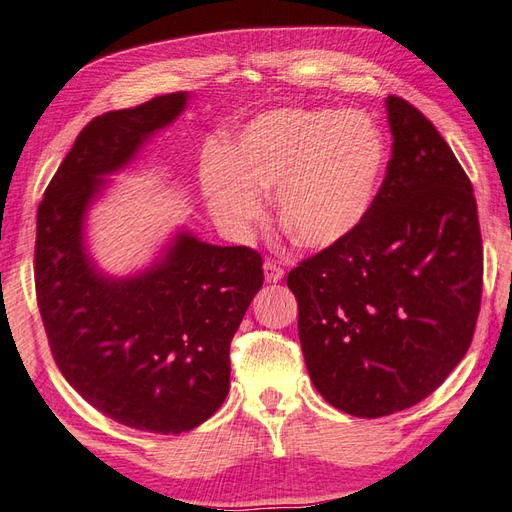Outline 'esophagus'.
I'll use <instances>...</instances> for the list:
<instances>
[{"mask_svg": "<svg viewBox=\"0 0 512 512\" xmlns=\"http://www.w3.org/2000/svg\"><path fill=\"white\" fill-rule=\"evenodd\" d=\"M264 274H266V281L268 283H279L283 279V268H279L274 261H266L264 264Z\"/></svg>", "mask_w": 512, "mask_h": 512, "instance_id": "34e87169", "label": "esophagus"}]
</instances>
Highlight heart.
Here are the masks:
<instances>
[{
	"instance_id": "heart-1",
	"label": "heart",
	"mask_w": 512,
	"mask_h": 512,
	"mask_svg": "<svg viewBox=\"0 0 512 512\" xmlns=\"http://www.w3.org/2000/svg\"><path fill=\"white\" fill-rule=\"evenodd\" d=\"M385 138L368 114L277 108L255 116L222 155L201 164L209 216L229 235L261 216V192L292 240L311 251L346 242L370 216L385 170Z\"/></svg>"
}]
</instances>
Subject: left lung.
I'll use <instances>...</instances> for the list:
<instances>
[{"label":"left lung","mask_w":512,"mask_h":512,"mask_svg":"<svg viewBox=\"0 0 512 512\" xmlns=\"http://www.w3.org/2000/svg\"><path fill=\"white\" fill-rule=\"evenodd\" d=\"M385 106L391 160L370 216L287 274L311 383L355 417L430 396L465 357L482 296L471 181L422 112Z\"/></svg>","instance_id":"left-lung-1"}]
</instances>
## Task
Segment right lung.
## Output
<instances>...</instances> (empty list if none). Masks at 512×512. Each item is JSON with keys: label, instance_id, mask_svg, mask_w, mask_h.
<instances>
[{"label": "right lung", "instance_id": "add662e5", "mask_svg": "<svg viewBox=\"0 0 512 512\" xmlns=\"http://www.w3.org/2000/svg\"><path fill=\"white\" fill-rule=\"evenodd\" d=\"M188 99L162 95L90 121L36 216V298L62 376L114 422L157 435L192 430L225 402L231 339L264 283L253 248L207 244L188 229L129 277L103 272L88 251L86 218L108 177Z\"/></svg>", "mask_w": 512, "mask_h": 512}]
</instances>
